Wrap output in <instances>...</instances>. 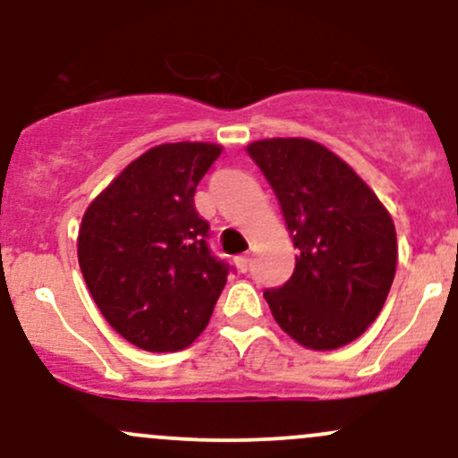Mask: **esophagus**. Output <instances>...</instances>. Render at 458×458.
Segmentation results:
<instances>
[{"label":"esophagus","instance_id":"1","mask_svg":"<svg viewBox=\"0 0 458 458\" xmlns=\"http://www.w3.org/2000/svg\"><path fill=\"white\" fill-rule=\"evenodd\" d=\"M234 265H237V269L241 271V274H245V271L250 269V259L248 256H237V259H234Z\"/></svg>","mask_w":458,"mask_h":458}]
</instances>
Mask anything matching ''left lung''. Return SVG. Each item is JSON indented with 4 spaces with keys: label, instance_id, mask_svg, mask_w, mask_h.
<instances>
[{
    "label": "left lung",
    "instance_id": "left-lung-1",
    "mask_svg": "<svg viewBox=\"0 0 458 458\" xmlns=\"http://www.w3.org/2000/svg\"><path fill=\"white\" fill-rule=\"evenodd\" d=\"M278 198L295 269L265 291L271 315L309 350L359 339L383 310L398 263L389 210L359 174L310 139H263L248 148Z\"/></svg>",
    "mask_w": 458,
    "mask_h": 458
}]
</instances>
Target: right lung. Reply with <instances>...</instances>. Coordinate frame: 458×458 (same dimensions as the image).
<instances>
[{
  "instance_id": "1",
  "label": "right lung",
  "mask_w": 458,
  "mask_h": 458,
  "mask_svg": "<svg viewBox=\"0 0 458 458\" xmlns=\"http://www.w3.org/2000/svg\"><path fill=\"white\" fill-rule=\"evenodd\" d=\"M221 145L163 143L140 154L89 204L78 260L106 321L148 352L182 350L208 326L228 265L210 254L195 187Z\"/></svg>"
}]
</instances>
